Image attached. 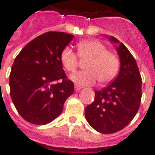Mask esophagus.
<instances>
[{
    "label": "esophagus",
    "instance_id": "obj_1",
    "mask_svg": "<svg viewBox=\"0 0 155 155\" xmlns=\"http://www.w3.org/2000/svg\"><path fill=\"white\" fill-rule=\"evenodd\" d=\"M81 90V86H79V85H77V84H75V85H74V91H80Z\"/></svg>",
    "mask_w": 155,
    "mask_h": 155
}]
</instances>
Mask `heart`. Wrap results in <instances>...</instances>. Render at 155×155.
<instances>
[{
	"label": "heart",
	"instance_id": "1",
	"mask_svg": "<svg viewBox=\"0 0 155 155\" xmlns=\"http://www.w3.org/2000/svg\"><path fill=\"white\" fill-rule=\"evenodd\" d=\"M78 56L87 61L85 71L71 74V80L78 85H91L97 80L105 84L111 81L118 74L120 60L116 54L108 51L102 42L96 40L82 41L78 45ZM72 49L65 47L61 53V62L65 71L74 72L77 68L79 59Z\"/></svg>",
	"mask_w": 155,
	"mask_h": 155
}]
</instances>
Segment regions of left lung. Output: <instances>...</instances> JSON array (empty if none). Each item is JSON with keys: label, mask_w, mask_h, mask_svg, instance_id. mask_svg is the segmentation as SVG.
Masks as SVG:
<instances>
[{"label": "left lung", "mask_w": 155, "mask_h": 155, "mask_svg": "<svg viewBox=\"0 0 155 155\" xmlns=\"http://www.w3.org/2000/svg\"><path fill=\"white\" fill-rule=\"evenodd\" d=\"M110 41L118 44L120 70L112 83L95 91L94 102L85 108L88 123L101 134H113L123 130L135 116L141 101L142 80L133 55L125 45L113 36Z\"/></svg>", "instance_id": "8db88e82"}]
</instances>
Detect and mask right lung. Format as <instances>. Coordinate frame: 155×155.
I'll use <instances>...</instances> for the list:
<instances>
[{
    "mask_svg": "<svg viewBox=\"0 0 155 155\" xmlns=\"http://www.w3.org/2000/svg\"><path fill=\"white\" fill-rule=\"evenodd\" d=\"M74 38L64 32L39 35L15 57L10 74L11 97L21 116L33 124L51 123L74 92L61 62V51Z\"/></svg>",
    "mask_w": 155,
    "mask_h": 155,
    "instance_id": "obj_1",
    "label": "right lung"
}]
</instances>
